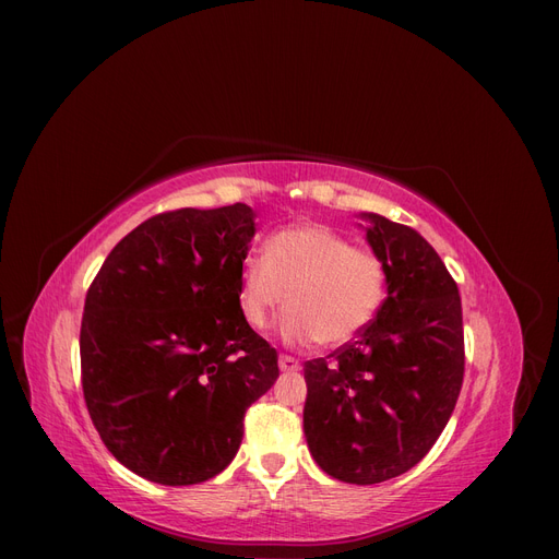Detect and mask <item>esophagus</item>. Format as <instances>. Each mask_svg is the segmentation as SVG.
Returning a JSON list of instances; mask_svg holds the SVG:
<instances>
[{"label":"esophagus","instance_id":"esophagus-1","mask_svg":"<svg viewBox=\"0 0 559 559\" xmlns=\"http://www.w3.org/2000/svg\"><path fill=\"white\" fill-rule=\"evenodd\" d=\"M280 368L284 370V373H296V370H300V364L294 357H286V354H280Z\"/></svg>","mask_w":559,"mask_h":559}]
</instances>
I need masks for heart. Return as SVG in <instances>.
<instances>
[{"label":"heart","instance_id":"obj_1","mask_svg":"<svg viewBox=\"0 0 559 559\" xmlns=\"http://www.w3.org/2000/svg\"><path fill=\"white\" fill-rule=\"evenodd\" d=\"M384 292L380 257L319 224L275 233L265 253L242 261L238 286L249 326L265 329L286 300L292 308L280 324L284 341L329 347L354 341L376 319Z\"/></svg>","mask_w":559,"mask_h":559}]
</instances>
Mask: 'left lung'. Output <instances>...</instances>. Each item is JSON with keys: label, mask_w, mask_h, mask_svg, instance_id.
Masks as SVG:
<instances>
[{"label": "left lung", "mask_w": 559, "mask_h": 559, "mask_svg": "<svg viewBox=\"0 0 559 559\" xmlns=\"http://www.w3.org/2000/svg\"><path fill=\"white\" fill-rule=\"evenodd\" d=\"M366 240L386 273L376 319L326 359L306 361L302 431L321 471L376 485L421 462L460 399L462 298L421 235L361 212Z\"/></svg>", "instance_id": "obj_1"}]
</instances>
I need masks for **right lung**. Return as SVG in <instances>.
Segmentation results:
<instances>
[{
	"mask_svg": "<svg viewBox=\"0 0 559 559\" xmlns=\"http://www.w3.org/2000/svg\"><path fill=\"white\" fill-rule=\"evenodd\" d=\"M253 210H175L118 242L81 319V382L107 450L138 476L195 485L238 454L277 352L240 310Z\"/></svg>",
	"mask_w": 559,
	"mask_h": 559,
	"instance_id": "add662e5",
	"label": "right lung"
}]
</instances>
